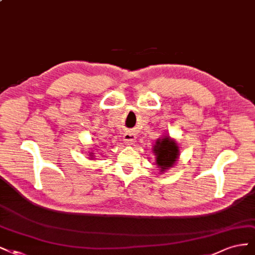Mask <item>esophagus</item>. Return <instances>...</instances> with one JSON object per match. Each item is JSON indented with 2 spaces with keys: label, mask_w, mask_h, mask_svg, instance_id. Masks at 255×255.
Listing matches in <instances>:
<instances>
[{
  "label": "esophagus",
  "mask_w": 255,
  "mask_h": 255,
  "mask_svg": "<svg viewBox=\"0 0 255 255\" xmlns=\"http://www.w3.org/2000/svg\"><path fill=\"white\" fill-rule=\"evenodd\" d=\"M135 134L131 131H127V132L124 134V142L126 145H132L135 142Z\"/></svg>",
  "instance_id": "34e87169"
}]
</instances>
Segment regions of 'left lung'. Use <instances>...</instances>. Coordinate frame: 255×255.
<instances>
[{
  "instance_id": "left-lung-1",
  "label": "left lung",
  "mask_w": 255,
  "mask_h": 255,
  "mask_svg": "<svg viewBox=\"0 0 255 255\" xmlns=\"http://www.w3.org/2000/svg\"><path fill=\"white\" fill-rule=\"evenodd\" d=\"M152 153L155 157V165L158 166L159 171L164 172L170 169L177 163L180 150L176 139L169 135H163L158 137L155 141Z\"/></svg>"
}]
</instances>
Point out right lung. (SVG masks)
<instances>
[{
    "label": "right lung",
    "mask_w": 255,
    "mask_h": 255,
    "mask_svg": "<svg viewBox=\"0 0 255 255\" xmlns=\"http://www.w3.org/2000/svg\"><path fill=\"white\" fill-rule=\"evenodd\" d=\"M89 153V155H90V159H93V157H94V152H88Z\"/></svg>",
    "instance_id": "add662e5"
}]
</instances>
